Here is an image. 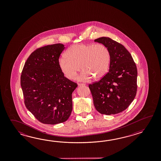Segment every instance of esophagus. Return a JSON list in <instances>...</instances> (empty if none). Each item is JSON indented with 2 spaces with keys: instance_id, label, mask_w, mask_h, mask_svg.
<instances>
[{
  "instance_id": "esophagus-1",
  "label": "esophagus",
  "mask_w": 161,
  "mask_h": 161,
  "mask_svg": "<svg viewBox=\"0 0 161 161\" xmlns=\"http://www.w3.org/2000/svg\"><path fill=\"white\" fill-rule=\"evenodd\" d=\"M78 85L79 87H80V86H85V84H84V83H78Z\"/></svg>"
}]
</instances>
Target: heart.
I'll return each mask as SVG.
<instances>
[{
    "label": "heart",
    "mask_w": 161,
    "mask_h": 161,
    "mask_svg": "<svg viewBox=\"0 0 161 161\" xmlns=\"http://www.w3.org/2000/svg\"><path fill=\"white\" fill-rule=\"evenodd\" d=\"M58 60L59 69L67 78L73 79L80 71L78 78L85 82L91 79L103 78L109 69L111 56L108 48L101 44L73 45Z\"/></svg>",
    "instance_id": "1"
}]
</instances>
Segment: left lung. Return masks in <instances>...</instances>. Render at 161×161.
<instances>
[{
	"instance_id": "1",
	"label": "left lung",
	"mask_w": 161,
	"mask_h": 161,
	"mask_svg": "<svg viewBox=\"0 0 161 161\" xmlns=\"http://www.w3.org/2000/svg\"><path fill=\"white\" fill-rule=\"evenodd\" d=\"M94 42L105 45L111 56L109 71L98 82L89 86L96 110L110 115L126 109L134 101L137 92L136 66L123 45L109 37Z\"/></svg>"
}]
</instances>
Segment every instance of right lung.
<instances>
[{
  "mask_svg": "<svg viewBox=\"0 0 161 161\" xmlns=\"http://www.w3.org/2000/svg\"><path fill=\"white\" fill-rule=\"evenodd\" d=\"M64 48L62 44L38 48L29 56L22 72L25 106L42 123L65 122L72 112V94L78 85L59 69L58 58Z\"/></svg>",
  "mask_w": 161,
  "mask_h": 161,
  "instance_id": "right-lung-1",
  "label": "right lung"
}]
</instances>
